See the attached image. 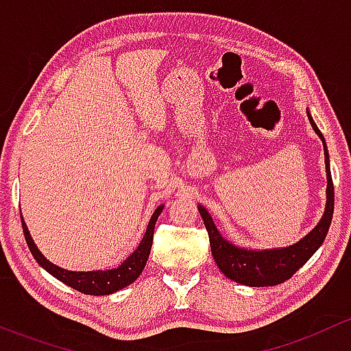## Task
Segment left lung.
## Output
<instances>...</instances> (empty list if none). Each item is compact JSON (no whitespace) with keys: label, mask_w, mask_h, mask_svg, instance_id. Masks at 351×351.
I'll use <instances>...</instances> for the list:
<instances>
[{"label":"left lung","mask_w":351,"mask_h":351,"mask_svg":"<svg viewBox=\"0 0 351 351\" xmlns=\"http://www.w3.org/2000/svg\"><path fill=\"white\" fill-rule=\"evenodd\" d=\"M309 122L313 125L314 132L321 137L324 144V162H326V176H328V189H326V208L317 222L316 228L304 236L300 241L287 247H274V250H246V247H238L228 239L221 236V232L215 228L210 214L207 208L198 205L202 219H204L205 229L208 232V241H210L212 256L217 263L219 270L231 280L247 287H270L278 285L282 282L289 280L311 256L317 251L326 238L329 231V224L332 219V210H335V186H332L331 171H329V156L328 147L324 143V137L317 125L314 123L313 117L307 112Z\"/></svg>","instance_id":"left-lung-1"}]
</instances>
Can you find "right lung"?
<instances>
[{"instance_id":"1","label":"right lung","mask_w":351,"mask_h":351,"mask_svg":"<svg viewBox=\"0 0 351 351\" xmlns=\"http://www.w3.org/2000/svg\"><path fill=\"white\" fill-rule=\"evenodd\" d=\"M162 210V205H159L154 210L153 217H151L149 224H147L146 234H144L143 241L139 243V246L136 247L132 254L127 258L123 263H120L117 268L112 270H95V271H71L66 268L58 267V265L51 263L44 254L38 251V247L35 246L34 239H32L30 232H28L27 224H25L22 217V228L25 239H27L28 247H30L32 254L37 260V263L42 268L49 271L52 277H56L58 280H61L62 284L69 285L71 289L77 290L81 293H86V295H108V293L117 292V290L125 289L127 285H130L132 282H136V278L143 274L144 267L147 263V258H149L151 246H153V236H154V226L158 221L159 214ZM22 215V214H20Z\"/></svg>"}]
</instances>
